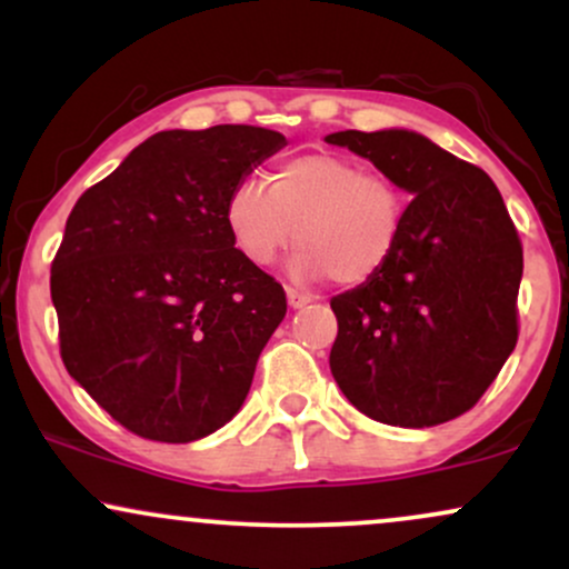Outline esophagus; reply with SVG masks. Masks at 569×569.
<instances>
[{
    "instance_id": "34e87169",
    "label": "esophagus",
    "mask_w": 569,
    "mask_h": 569,
    "mask_svg": "<svg viewBox=\"0 0 569 569\" xmlns=\"http://www.w3.org/2000/svg\"><path fill=\"white\" fill-rule=\"evenodd\" d=\"M286 297H289V305L293 307V310H299V307L316 302V297H312V293L299 291V289H291V286H289V289H286Z\"/></svg>"
}]
</instances>
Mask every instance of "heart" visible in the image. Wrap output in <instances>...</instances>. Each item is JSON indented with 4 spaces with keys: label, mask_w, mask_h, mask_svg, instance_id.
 Here are the masks:
<instances>
[{
    "label": "heart",
    "mask_w": 569,
    "mask_h": 569,
    "mask_svg": "<svg viewBox=\"0 0 569 569\" xmlns=\"http://www.w3.org/2000/svg\"><path fill=\"white\" fill-rule=\"evenodd\" d=\"M403 224L401 187L339 152L283 160L270 176V189L246 179L227 200V227L253 267L276 264L299 243V276H331L342 286L380 276L401 243Z\"/></svg>",
    "instance_id": "1"
}]
</instances>
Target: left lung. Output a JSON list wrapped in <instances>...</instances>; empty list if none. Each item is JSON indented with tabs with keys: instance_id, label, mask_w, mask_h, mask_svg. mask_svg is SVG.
Wrapping results in <instances>:
<instances>
[{
	"instance_id": "obj_1",
	"label": "left lung",
	"mask_w": 569,
	"mask_h": 569,
	"mask_svg": "<svg viewBox=\"0 0 569 569\" xmlns=\"http://www.w3.org/2000/svg\"><path fill=\"white\" fill-rule=\"evenodd\" d=\"M415 194L401 243L377 278L331 299V375L371 420L430 428L466 415L519 339L525 253L481 168L411 130L326 136Z\"/></svg>"
}]
</instances>
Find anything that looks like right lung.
Wrapping results in <instances>:
<instances>
[{
	"label": "right lung",
	"mask_w": 569,
	"mask_h": 569,
	"mask_svg": "<svg viewBox=\"0 0 569 569\" xmlns=\"http://www.w3.org/2000/svg\"><path fill=\"white\" fill-rule=\"evenodd\" d=\"M280 147L253 126L162 130L71 208L50 267L63 367L141 439H202L243 407L286 291L234 248L227 200Z\"/></svg>",
	"instance_id": "add662e5"
}]
</instances>
